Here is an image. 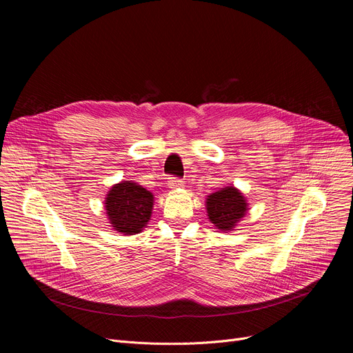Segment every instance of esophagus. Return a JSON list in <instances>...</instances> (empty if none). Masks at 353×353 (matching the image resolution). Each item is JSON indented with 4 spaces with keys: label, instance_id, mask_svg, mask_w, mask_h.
<instances>
[{
    "label": "esophagus",
    "instance_id": "34e87169",
    "mask_svg": "<svg viewBox=\"0 0 353 353\" xmlns=\"http://www.w3.org/2000/svg\"><path fill=\"white\" fill-rule=\"evenodd\" d=\"M169 188H170L172 190L180 189V188H183V181H181L180 179H177V177H170V180H169Z\"/></svg>",
    "mask_w": 353,
    "mask_h": 353
}]
</instances>
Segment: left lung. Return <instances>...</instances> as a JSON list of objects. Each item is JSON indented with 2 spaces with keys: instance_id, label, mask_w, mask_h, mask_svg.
Masks as SVG:
<instances>
[{
  "instance_id": "1",
  "label": "left lung",
  "mask_w": 353,
  "mask_h": 353,
  "mask_svg": "<svg viewBox=\"0 0 353 353\" xmlns=\"http://www.w3.org/2000/svg\"><path fill=\"white\" fill-rule=\"evenodd\" d=\"M208 216L221 232L232 230L248 212L245 196L233 186H226L206 199Z\"/></svg>"
}]
</instances>
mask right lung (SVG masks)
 <instances>
[{
    "label": "right lung",
    "mask_w": 353,
    "mask_h": 353,
    "mask_svg": "<svg viewBox=\"0 0 353 353\" xmlns=\"http://www.w3.org/2000/svg\"><path fill=\"white\" fill-rule=\"evenodd\" d=\"M153 193L134 181H121L110 189L104 208L113 229L123 234H136L152 217Z\"/></svg>",
    "instance_id": "obj_1"
}]
</instances>
